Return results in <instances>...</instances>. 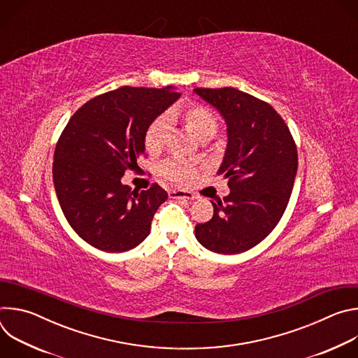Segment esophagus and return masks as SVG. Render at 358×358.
<instances>
[{"instance_id":"1","label":"esophagus","mask_w":358,"mask_h":358,"mask_svg":"<svg viewBox=\"0 0 358 358\" xmlns=\"http://www.w3.org/2000/svg\"><path fill=\"white\" fill-rule=\"evenodd\" d=\"M170 198H181V199H194L196 198V195L191 191H184V189H171L170 192Z\"/></svg>"}]
</instances>
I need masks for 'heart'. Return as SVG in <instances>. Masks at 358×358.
Returning a JSON list of instances; mask_svg holds the SVG:
<instances>
[{
	"mask_svg": "<svg viewBox=\"0 0 358 358\" xmlns=\"http://www.w3.org/2000/svg\"><path fill=\"white\" fill-rule=\"evenodd\" d=\"M180 117L185 127L199 140H208L211 138L217 129L218 120L215 115L203 105L192 103L182 109H174L167 115H159L152 119L145 130H144V147L150 152H159L166 144V138L170 130V119ZM159 173L163 178L174 184H188L196 176L195 166L180 160V159H170L160 164Z\"/></svg>",
	"mask_w": 358,
	"mask_h": 358,
	"instance_id": "heart-1",
	"label": "heart"
}]
</instances>
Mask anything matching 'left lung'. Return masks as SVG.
<instances>
[{
	"instance_id": "left-lung-1",
	"label": "left lung",
	"mask_w": 358,
	"mask_h": 358,
	"mask_svg": "<svg viewBox=\"0 0 358 358\" xmlns=\"http://www.w3.org/2000/svg\"><path fill=\"white\" fill-rule=\"evenodd\" d=\"M228 126V147L218 174L231 192L217 199L214 217L195 225L207 249L234 255L264 241L280 221L297 171V148L282 116L265 100L235 87H196Z\"/></svg>"
}]
</instances>
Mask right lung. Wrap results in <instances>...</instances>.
I'll list each match as a JSON object with an SVG mask.
<instances>
[{"label":"right lung","mask_w":358,"mask_h":358,"mask_svg":"<svg viewBox=\"0 0 358 358\" xmlns=\"http://www.w3.org/2000/svg\"><path fill=\"white\" fill-rule=\"evenodd\" d=\"M181 96L171 87L120 86L97 94L69 119L55 147L54 182L73 231L105 252H124L147 238L167 191L122 184L144 155V130Z\"/></svg>","instance_id":"obj_1"}]
</instances>
